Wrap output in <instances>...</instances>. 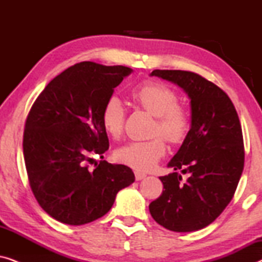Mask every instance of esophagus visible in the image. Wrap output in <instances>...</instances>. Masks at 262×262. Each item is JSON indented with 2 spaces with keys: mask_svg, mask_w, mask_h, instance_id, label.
Returning <instances> with one entry per match:
<instances>
[{
  "mask_svg": "<svg viewBox=\"0 0 262 262\" xmlns=\"http://www.w3.org/2000/svg\"><path fill=\"white\" fill-rule=\"evenodd\" d=\"M145 177H146V175L144 173H141V171H135V178H136V180H137V181L142 180V179H144Z\"/></svg>",
  "mask_w": 262,
  "mask_h": 262,
  "instance_id": "obj_1",
  "label": "esophagus"
}]
</instances>
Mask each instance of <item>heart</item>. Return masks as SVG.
Masks as SVG:
<instances>
[{
    "label": "heart",
    "instance_id": "heart-1",
    "mask_svg": "<svg viewBox=\"0 0 262 262\" xmlns=\"http://www.w3.org/2000/svg\"><path fill=\"white\" fill-rule=\"evenodd\" d=\"M134 102L155 117L152 135L149 141L130 142L117 149V161L145 171L151 169L166 154V142L177 144L184 141L189 130V116L185 107L179 103L178 93L169 85L156 81L142 82L132 88ZM101 123L111 137L118 138L124 130L125 110L116 95L110 96L101 110Z\"/></svg>",
    "mask_w": 262,
    "mask_h": 262
}]
</instances>
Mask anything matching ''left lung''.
<instances>
[{
  "instance_id": "left-lung-1",
  "label": "left lung",
  "mask_w": 262,
  "mask_h": 262,
  "mask_svg": "<svg viewBox=\"0 0 262 262\" xmlns=\"http://www.w3.org/2000/svg\"><path fill=\"white\" fill-rule=\"evenodd\" d=\"M151 76L174 82L191 99L192 125L168 166L178 171L161 177L163 191L150 203L154 220L168 230L189 232L212 223L237 188L245 166L242 127L227 93L200 75L154 70Z\"/></svg>"
}]
</instances>
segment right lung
<instances>
[{
  "label": "right lung",
  "mask_w": 262,
  "mask_h": 262,
  "mask_svg": "<svg viewBox=\"0 0 262 262\" xmlns=\"http://www.w3.org/2000/svg\"><path fill=\"white\" fill-rule=\"evenodd\" d=\"M131 69L81 62L46 85L28 113L24 157L32 192L41 209L62 223L82 225L108 212L117 193L135 181L131 168L100 161L108 137L101 110Z\"/></svg>",
  "instance_id": "right-lung-1"
}]
</instances>
